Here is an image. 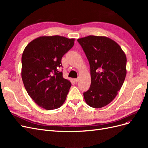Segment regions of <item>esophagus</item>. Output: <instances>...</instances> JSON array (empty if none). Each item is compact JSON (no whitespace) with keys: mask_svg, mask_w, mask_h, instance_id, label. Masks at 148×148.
<instances>
[{"mask_svg":"<svg viewBox=\"0 0 148 148\" xmlns=\"http://www.w3.org/2000/svg\"><path fill=\"white\" fill-rule=\"evenodd\" d=\"M74 81H75L76 83L78 82H79V78H75V79H74Z\"/></svg>","mask_w":148,"mask_h":148,"instance_id":"obj_1","label":"esophagus"}]
</instances>
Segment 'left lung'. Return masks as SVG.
<instances>
[{
  "label": "left lung",
  "mask_w": 148,
  "mask_h": 148,
  "mask_svg": "<svg viewBox=\"0 0 148 148\" xmlns=\"http://www.w3.org/2000/svg\"><path fill=\"white\" fill-rule=\"evenodd\" d=\"M89 61L91 83L83 93L86 104L101 108L112 101L127 75V57L119 44L106 36H88L77 39Z\"/></svg>",
  "instance_id": "obj_1"
}]
</instances>
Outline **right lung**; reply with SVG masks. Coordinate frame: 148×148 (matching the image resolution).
Masks as SVG:
<instances>
[{
  "label": "right lung",
  "mask_w": 148,
  "mask_h": 148,
  "mask_svg": "<svg viewBox=\"0 0 148 148\" xmlns=\"http://www.w3.org/2000/svg\"><path fill=\"white\" fill-rule=\"evenodd\" d=\"M74 38L42 36L31 41L21 57V78L34 102L41 108L53 110L64 104L71 84L63 78L61 60L74 45Z\"/></svg>",
  "instance_id": "obj_1"
}]
</instances>
